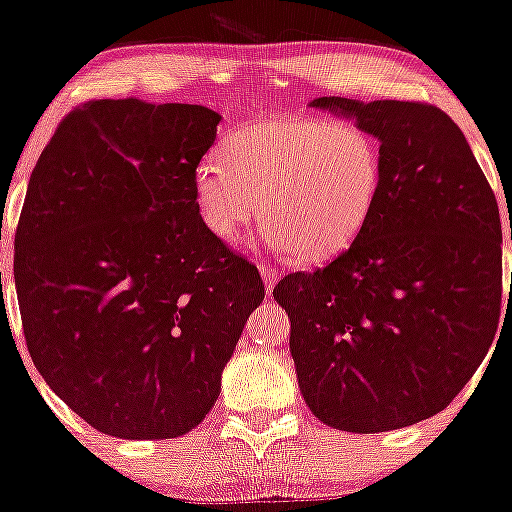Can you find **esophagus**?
I'll return each instance as SVG.
<instances>
[{"instance_id":"esophagus-1","label":"esophagus","mask_w":512,"mask_h":512,"mask_svg":"<svg viewBox=\"0 0 512 512\" xmlns=\"http://www.w3.org/2000/svg\"><path fill=\"white\" fill-rule=\"evenodd\" d=\"M260 274H262V279H264V289H267V293H272V289L276 286V281H279V269L269 267V264H262Z\"/></svg>"}]
</instances>
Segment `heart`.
I'll use <instances>...</instances> for the list:
<instances>
[{
    "mask_svg": "<svg viewBox=\"0 0 512 512\" xmlns=\"http://www.w3.org/2000/svg\"><path fill=\"white\" fill-rule=\"evenodd\" d=\"M221 158H204L192 173L207 231L236 245L260 214L269 245L305 264L354 243L383 182L380 139L351 120L267 117L228 134Z\"/></svg>",
    "mask_w": 512,
    "mask_h": 512,
    "instance_id": "obj_1",
    "label": "heart"
}]
</instances>
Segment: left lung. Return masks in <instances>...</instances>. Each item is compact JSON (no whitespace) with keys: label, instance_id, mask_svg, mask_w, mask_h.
I'll return each instance as SVG.
<instances>
[{"label":"left lung","instance_id":"left-lung-1","mask_svg":"<svg viewBox=\"0 0 512 512\" xmlns=\"http://www.w3.org/2000/svg\"><path fill=\"white\" fill-rule=\"evenodd\" d=\"M310 105L380 139L383 182L342 255L276 284L298 387L337 431L419 424L457 397L496 337V197L460 127L436 105L339 96Z\"/></svg>","mask_w":512,"mask_h":512}]
</instances>
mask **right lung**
Masks as SVG:
<instances>
[{
	"label": "right lung",
	"instance_id": "add662e5",
	"mask_svg": "<svg viewBox=\"0 0 512 512\" xmlns=\"http://www.w3.org/2000/svg\"><path fill=\"white\" fill-rule=\"evenodd\" d=\"M219 122L204 105L91 101L64 117L28 182L14 240L28 351L108 436L202 424L264 298L255 264L211 236L192 197Z\"/></svg>",
	"mask_w": 512,
	"mask_h": 512
}]
</instances>
